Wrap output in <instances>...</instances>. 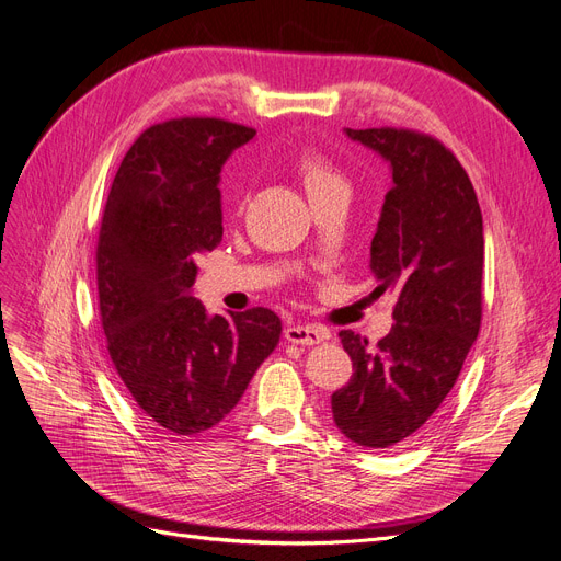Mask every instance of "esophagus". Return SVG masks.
I'll return each mask as SVG.
<instances>
[{"label":"esophagus","instance_id":"obj_1","mask_svg":"<svg viewBox=\"0 0 561 561\" xmlns=\"http://www.w3.org/2000/svg\"><path fill=\"white\" fill-rule=\"evenodd\" d=\"M284 337L288 342H294V344L312 346V344H319V342L328 340V333L319 325H288L284 330Z\"/></svg>","mask_w":561,"mask_h":561}]
</instances>
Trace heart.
Returning a JSON list of instances; mask_svg holds the SVG:
<instances>
[{"mask_svg": "<svg viewBox=\"0 0 561 561\" xmlns=\"http://www.w3.org/2000/svg\"><path fill=\"white\" fill-rule=\"evenodd\" d=\"M291 163L309 198L337 190V186H346V180L337 165L317 148H302L300 152H296Z\"/></svg>", "mask_w": 561, "mask_h": 561, "instance_id": "1", "label": "heart"}]
</instances>
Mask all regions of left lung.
<instances>
[{
    "label": "left lung",
    "instance_id": "8db88e82",
    "mask_svg": "<svg viewBox=\"0 0 561 561\" xmlns=\"http://www.w3.org/2000/svg\"><path fill=\"white\" fill-rule=\"evenodd\" d=\"M392 165L377 233L371 238L375 296L396 294L390 333L375 346L342 330L354 363L333 392L344 437L390 448L416 434L442 407L483 317V215L473 184L442 140L396 127L346 129Z\"/></svg>",
    "mask_w": 561,
    "mask_h": 561
}]
</instances>
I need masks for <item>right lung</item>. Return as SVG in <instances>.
<instances>
[{
	"label": "right lung",
	"mask_w": 561,
	"mask_h": 561,
	"mask_svg": "<svg viewBox=\"0 0 561 561\" xmlns=\"http://www.w3.org/2000/svg\"><path fill=\"white\" fill-rule=\"evenodd\" d=\"M254 129L175 117L124 154L96 242L99 312L122 383L157 432L190 437L231 411L279 342L265 307L207 317L196 259L221 242V165Z\"/></svg>",
	"instance_id": "right-lung-1"
}]
</instances>
